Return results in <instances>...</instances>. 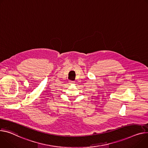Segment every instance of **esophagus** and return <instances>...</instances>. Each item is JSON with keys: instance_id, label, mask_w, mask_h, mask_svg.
Listing matches in <instances>:
<instances>
[{"instance_id": "esophagus-1", "label": "esophagus", "mask_w": 148, "mask_h": 148, "mask_svg": "<svg viewBox=\"0 0 148 148\" xmlns=\"http://www.w3.org/2000/svg\"><path fill=\"white\" fill-rule=\"evenodd\" d=\"M74 83H75V82H74V81H70V84H74Z\"/></svg>"}]
</instances>
